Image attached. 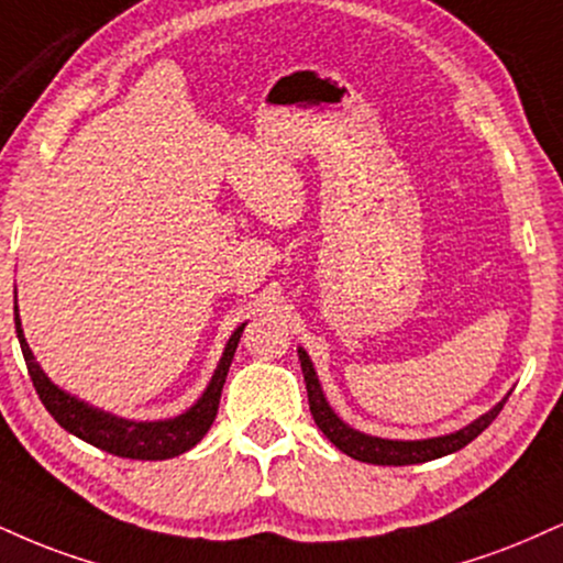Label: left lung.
Segmentation results:
<instances>
[{
    "instance_id": "8db88e82",
    "label": "left lung",
    "mask_w": 563,
    "mask_h": 563,
    "mask_svg": "<svg viewBox=\"0 0 563 563\" xmlns=\"http://www.w3.org/2000/svg\"><path fill=\"white\" fill-rule=\"evenodd\" d=\"M299 362L303 372V383H307V393H309V411L311 417H314L317 428L324 432V438H328L338 451H343L346 456L356 459V462H367V464H383V466L422 464V462H432V459L462 451L466 443H472V440H475L479 432H483L487 424L500 415V409H504V404L509 401L511 396V393H506V396L500 398L490 411H485L483 417H477L475 422H470L466 428L449 432V435L419 438V440L377 438V435H369V432L351 428L349 422H343V419L335 415L333 406H330L328 398H324V390L320 385V377H317L314 364H311L309 354L301 346H299Z\"/></svg>"
}]
</instances>
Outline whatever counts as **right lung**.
<instances>
[{
    "mask_svg": "<svg viewBox=\"0 0 563 563\" xmlns=\"http://www.w3.org/2000/svg\"><path fill=\"white\" fill-rule=\"evenodd\" d=\"M246 328V322L239 324L233 330V335L228 338L225 349H222L220 362H217V369L212 380L205 388L196 401L188 406L186 411L178 417L170 419H154V422H135V419H125L112 415V411L99 409V406L84 401V398L73 396L54 385L49 375L42 369V364L36 362L33 351L25 341L23 324H20L18 314V290H15V333L20 341V349H23L25 367H29V375L33 380V388H36L38 398L46 406V411L57 419V424L63 430L70 432L86 443L97 445V449L114 453V456L123 459H141V462H162V459L180 456V453L191 451L201 438L207 435V430L212 428L217 417V406H220L222 385H225L230 362H233L235 349H239L241 333Z\"/></svg>",
    "mask_w": 563,
    "mask_h": 563,
    "instance_id": "obj_1",
    "label": "right lung"
}]
</instances>
